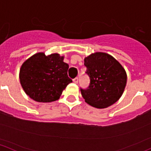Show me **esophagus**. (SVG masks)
Segmentation results:
<instances>
[{"label":"esophagus","mask_w":151,"mask_h":151,"mask_svg":"<svg viewBox=\"0 0 151 151\" xmlns=\"http://www.w3.org/2000/svg\"><path fill=\"white\" fill-rule=\"evenodd\" d=\"M73 82H74L75 84L78 83V78H77V77H76V78H74V80H73Z\"/></svg>","instance_id":"34e87169"}]
</instances>
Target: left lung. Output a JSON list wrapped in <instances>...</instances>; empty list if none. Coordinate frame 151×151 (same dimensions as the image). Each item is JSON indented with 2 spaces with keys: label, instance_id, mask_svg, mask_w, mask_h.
<instances>
[{
  "label": "left lung",
  "instance_id": "1",
  "mask_svg": "<svg viewBox=\"0 0 151 151\" xmlns=\"http://www.w3.org/2000/svg\"><path fill=\"white\" fill-rule=\"evenodd\" d=\"M84 61L90 79L88 89H81L85 102L97 109H105L115 104L123 94L127 80L121 63L103 52L91 53Z\"/></svg>",
  "mask_w": 151,
  "mask_h": 151
}]
</instances>
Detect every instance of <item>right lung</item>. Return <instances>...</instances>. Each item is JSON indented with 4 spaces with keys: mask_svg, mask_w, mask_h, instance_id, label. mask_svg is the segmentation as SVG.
<instances>
[{
    "mask_svg": "<svg viewBox=\"0 0 151 151\" xmlns=\"http://www.w3.org/2000/svg\"><path fill=\"white\" fill-rule=\"evenodd\" d=\"M58 53L46 55L43 52L32 55L22 63L19 80L24 91L34 101L50 103L59 99L72 80L69 78V65Z\"/></svg>",
    "mask_w": 151,
    "mask_h": 151,
    "instance_id": "right-lung-1",
    "label": "right lung"
}]
</instances>
